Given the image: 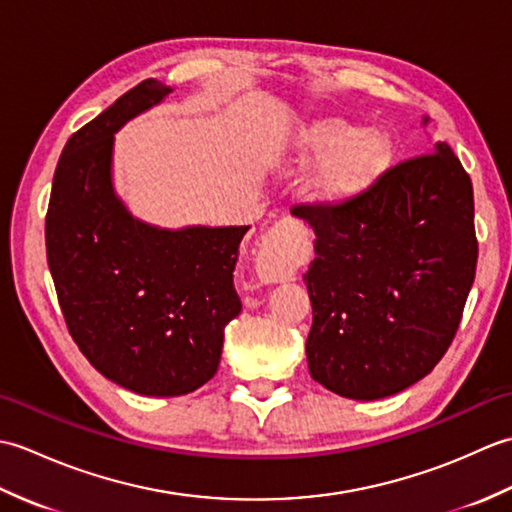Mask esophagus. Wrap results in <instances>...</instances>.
<instances>
[{
  "label": "esophagus",
  "instance_id": "1",
  "mask_svg": "<svg viewBox=\"0 0 512 512\" xmlns=\"http://www.w3.org/2000/svg\"><path fill=\"white\" fill-rule=\"evenodd\" d=\"M301 259V242L295 233L273 228L262 242L255 273L264 284H281L295 275V268Z\"/></svg>",
  "mask_w": 512,
  "mask_h": 512
}]
</instances>
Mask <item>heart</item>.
Returning a JSON list of instances; mask_svg holds the SVG:
<instances>
[{
  "instance_id": "heart-1",
  "label": "heart",
  "mask_w": 512,
  "mask_h": 512,
  "mask_svg": "<svg viewBox=\"0 0 512 512\" xmlns=\"http://www.w3.org/2000/svg\"><path fill=\"white\" fill-rule=\"evenodd\" d=\"M292 167L310 169V204L339 211L361 200L385 176L394 158L387 134L363 129L339 116H317L301 123L290 138Z\"/></svg>"
}]
</instances>
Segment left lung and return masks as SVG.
Masks as SVG:
<instances>
[{"label":"left lung","instance_id":"1","mask_svg":"<svg viewBox=\"0 0 512 512\" xmlns=\"http://www.w3.org/2000/svg\"><path fill=\"white\" fill-rule=\"evenodd\" d=\"M292 213L314 231L310 376L352 400L427 376L458 332L477 264L473 184L453 149L400 162L345 209Z\"/></svg>","mask_w":512,"mask_h":512}]
</instances>
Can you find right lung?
I'll return each instance as SVG.
<instances>
[{
    "label": "right lung",
    "mask_w": 512,
    "mask_h": 512,
    "mask_svg": "<svg viewBox=\"0 0 512 512\" xmlns=\"http://www.w3.org/2000/svg\"><path fill=\"white\" fill-rule=\"evenodd\" d=\"M173 92L138 83L63 147L46 215L59 306L83 356L140 396L191 394L217 372L224 328L242 312L233 286L250 226L162 228L114 187V134Z\"/></svg>",
    "instance_id": "right-lung-1"
}]
</instances>
